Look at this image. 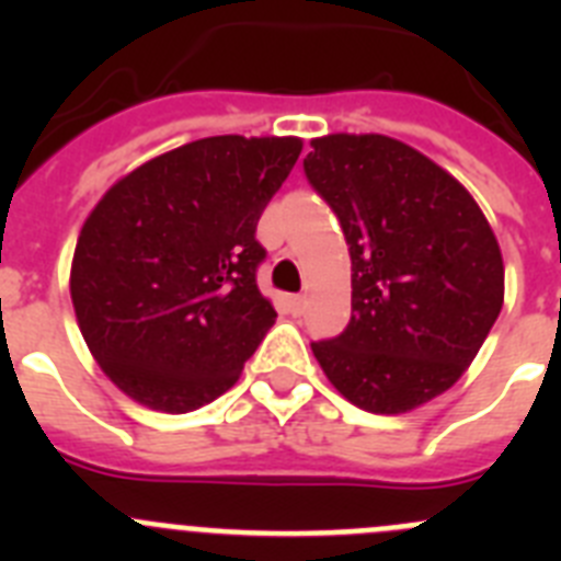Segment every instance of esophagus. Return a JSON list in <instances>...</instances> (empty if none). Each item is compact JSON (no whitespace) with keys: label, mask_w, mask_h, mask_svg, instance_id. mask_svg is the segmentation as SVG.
Segmentation results:
<instances>
[{"label":"esophagus","mask_w":561,"mask_h":561,"mask_svg":"<svg viewBox=\"0 0 561 561\" xmlns=\"http://www.w3.org/2000/svg\"><path fill=\"white\" fill-rule=\"evenodd\" d=\"M304 306H306V297H304V295H291V297H289L291 314H300V311H304Z\"/></svg>","instance_id":"34e87169"}]
</instances>
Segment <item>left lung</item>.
Here are the masks:
<instances>
[{
	"mask_svg": "<svg viewBox=\"0 0 561 561\" xmlns=\"http://www.w3.org/2000/svg\"><path fill=\"white\" fill-rule=\"evenodd\" d=\"M306 176L351 252V323L311 342L351 404L396 415L449 390L503 309V255L483 210L430 157L385 134L311 140Z\"/></svg>",
	"mask_w": 561,
	"mask_h": 561,
	"instance_id": "8db88e82",
	"label": "left lung"
}]
</instances>
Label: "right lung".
<instances>
[{
  "instance_id": "obj_1",
  "label": "right lung",
  "mask_w": 561,
  "mask_h": 561,
  "mask_svg": "<svg viewBox=\"0 0 561 561\" xmlns=\"http://www.w3.org/2000/svg\"><path fill=\"white\" fill-rule=\"evenodd\" d=\"M300 151L297 137H205L134 168L89 213L69 295L134 401L191 413L236 385L277 317L255 284V227Z\"/></svg>"
}]
</instances>
